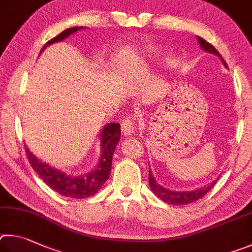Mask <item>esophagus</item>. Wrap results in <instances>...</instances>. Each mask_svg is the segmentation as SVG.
I'll list each match as a JSON object with an SVG mask.
<instances>
[{"mask_svg":"<svg viewBox=\"0 0 252 252\" xmlns=\"http://www.w3.org/2000/svg\"><path fill=\"white\" fill-rule=\"evenodd\" d=\"M135 125L131 117H126L122 123V131L124 136H129L134 133Z\"/></svg>","mask_w":252,"mask_h":252,"instance_id":"obj_1","label":"esophagus"}]
</instances>
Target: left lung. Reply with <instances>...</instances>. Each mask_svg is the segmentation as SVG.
<instances>
[{"label": "left lung", "instance_id": "obj_1", "mask_svg": "<svg viewBox=\"0 0 252 252\" xmlns=\"http://www.w3.org/2000/svg\"><path fill=\"white\" fill-rule=\"evenodd\" d=\"M197 39H198V43H199V45L202 50L220 57V60H221L223 65L226 66V67H228L227 63L222 59V56L219 54V52L216 50V48L211 45L210 43L205 41V39L201 38L200 36H197ZM148 180H149V186H151L153 192L155 193L158 198H160L161 200H164L165 202H168V204H170V205L183 206V205L190 204V202L196 201L204 197L206 193L215 186V184L217 183L218 179H216L215 182H213L209 185H207L206 187L199 188V189H197V190H193V191H174V190H170V189L162 187L159 184H157L156 180L154 179L151 170H149Z\"/></svg>", "mask_w": 252, "mask_h": 252}]
</instances>
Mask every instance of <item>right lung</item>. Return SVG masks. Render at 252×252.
<instances>
[{"instance_id": "add662e5", "label": "right lung", "mask_w": 252, "mask_h": 252, "mask_svg": "<svg viewBox=\"0 0 252 252\" xmlns=\"http://www.w3.org/2000/svg\"><path fill=\"white\" fill-rule=\"evenodd\" d=\"M82 29H84L82 26H75V28L63 31L57 36L50 39L43 46L39 54L44 51V48H46V46L51 45L53 43L63 41L70 34ZM119 138H121V125L117 123L107 124L100 134V157L98 164H97L95 169H93L86 175L79 176V177L78 176H69L63 171L53 168L45 162H42L30 152L28 146H25V152L35 173L48 187L64 197L83 199V198L94 196L96 192H98L104 183L108 179L110 168H112L113 154L117 143L119 142Z\"/></svg>"}]
</instances>
